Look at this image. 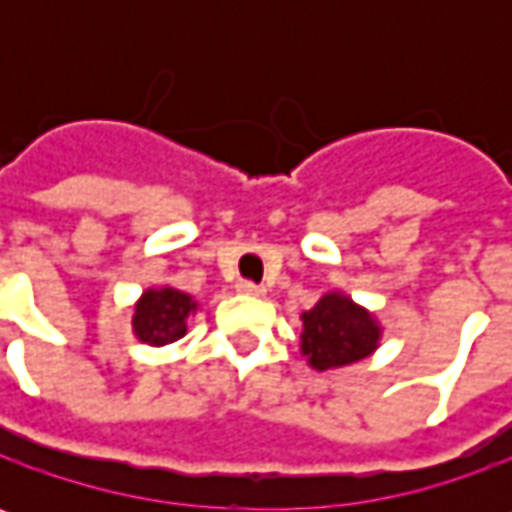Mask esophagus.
<instances>
[{
  "instance_id": "1",
  "label": "esophagus",
  "mask_w": 512,
  "mask_h": 512,
  "mask_svg": "<svg viewBox=\"0 0 512 512\" xmlns=\"http://www.w3.org/2000/svg\"><path fill=\"white\" fill-rule=\"evenodd\" d=\"M236 290L245 293V296H265V287L256 285V282H247V279H242V282L236 285Z\"/></svg>"
}]
</instances>
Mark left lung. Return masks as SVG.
<instances>
[{"instance_id": "obj_1", "label": "left lung", "mask_w": 512, "mask_h": 512, "mask_svg": "<svg viewBox=\"0 0 512 512\" xmlns=\"http://www.w3.org/2000/svg\"><path fill=\"white\" fill-rule=\"evenodd\" d=\"M302 322V353L316 370L359 362L376 350L382 336L376 319L339 293L322 296L313 310L302 313Z\"/></svg>"}]
</instances>
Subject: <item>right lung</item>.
Listing matches in <instances>:
<instances>
[{"instance_id":"right-lung-1","label":"right lung","mask_w":512,"mask_h":512,"mask_svg":"<svg viewBox=\"0 0 512 512\" xmlns=\"http://www.w3.org/2000/svg\"><path fill=\"white\" fill-rule=\"evenodd\" d=\"M196 310V302L173 287L145 290L136 302L133 313V333L148 344H170L187 333L185 319Z\"/></svg>"}]
</instances>
